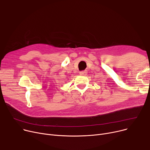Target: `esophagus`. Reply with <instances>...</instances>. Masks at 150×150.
<instances>
[{
	"instance_id": "34e87169",
	"label": "esophagus",
	"mask_w": 150,
	"mask_h": 150,
	"mask_svg": "<svg viewBox=\"0 0 150 150\" xmlns=\"http://www.w3.org/2000/svg\"><path fill=\"white\" fill-rule=\"evenodd\" d=\"M80 74L81 75H86L87 74V72H86V71H81V72H80Z\"/></svg>"
}]
</instances>
